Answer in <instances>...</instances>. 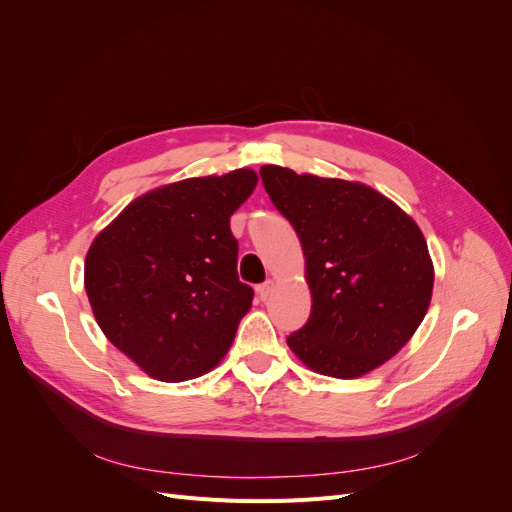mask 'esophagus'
I'll return each mask as SVG.
<instances>
[{
  "instance_id": "34e87169",
  "label": "esophagus",
  "mask_w": 512,
  "mask_h": 512,
  "mask_svg": "<svg viewBox=\"0 0 512 512\" xmlns=\"http://www.w3.org/2000/svg\"><path fill=\"white\" fill-rule=\"evenodd\" d=\"M273 288H275V282L273 280H269V282H265L262 286H258V297H260V301H267L271 294H273Z\"/></svg>"
}]
</instances>
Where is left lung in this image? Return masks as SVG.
Listing matches in <instances>:
<instances>
[{
    "label": "left lung",
    "mask_w": 512,
    "mask_h": 512,
    "mask_svg": "<svg viewBox=\"0 0 512 512\" xmlns=\"http://www.w3.org/2000/svg\"><path fill=\"white\" fill-rule=\"evenodd\" d=\"M297 230L312 314L286 342L316 374L361 378L404 348L423 322L433 262L421 228L391 198L359 181L260 168Z\"/></svg>",
    "instance_id": "obj_1"
}]
</instances>
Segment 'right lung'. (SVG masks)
<instances>
[{"mask_svg":"<svg viewBox=\"0 0 512 512\" xmlns=\"http://www.w3.org/2000/svg\"><path fill=\"white\" fill-rule=\"evenodd\" d=\"M258 175L237 168L175 181L134 198L91 243L85 292L108 342L162 382L218 365L250 312L230 215Z\"/></svg>","mask_w":512,"mask_h":512,"instance_id":"1","label":"right lung"}]
</instances>
